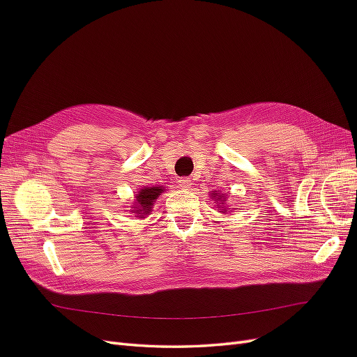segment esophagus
Returning <instances> with one entry per match:
<instances>
[{
	"label": "esophagus",
	"instance_id": "1",
	"mask_svg": "<svg viewBox=\"0 0 357 357\" xmlns=\"http://www.w3.org/2000/svg\"><path fill=\"white\" fill-rule=\"evenodd\" d=\"M178 186H180L181 189H189V188L192 186V180L188 178V177H181V178L178 180Z\"/></svg>",
	"mask_w": 357,
	"mask_h": 357
}]
</instances>
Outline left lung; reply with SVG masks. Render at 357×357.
Masks as SVG:
<instances>
[{"label":"left lung","mask_w":357,"mask_h":357,"mask_svg":"<svg viewBox=\"0 0 357 357\" xmlns=\"http://www.w3.org/2000/svg\"><path fill=\"white\" fill-rule=\"evenodd\" d=\"M213 195H214V193H213ZM222 198V195H218V199H220Z\"/></svg>","instance_id":"obj_1"}]
</instances>
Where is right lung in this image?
<instances>
[{
  "instance_id": "add662e5",
  "label": "right lung",
  "mask_w": 357,
  "mask_h": 357,
  "mask_svg": "<svg viewBox=\"0 0 357 357\" xmlns=\"http://www.w3.org/2000/svg\"><path fill=\"white\" fill-rule=\"evenodd\" d=\"M162 193L160 188H144L137 193V211L138 214H147L150 210H152V205L155 202V199H158V197Z\"/></svg>"
}]
</instances>
